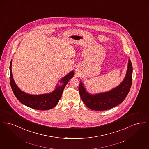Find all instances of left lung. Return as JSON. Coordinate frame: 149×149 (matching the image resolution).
I'll list each match as a JSON object with an SVG mask.
<instances>
[{"label":"left lung","mask_w":149,"mask_h":149,"mask_svg":"<svg viewBox=\"0 0 149 149\" xmlns=\"http://www.w3.org/2000/svg\"><path fill=\"white\" fill-rule=\"evenodd\" d=\"M132 81V65L130 59L128 61L125 77L120 84L106 92L91 94L88 92L80 81L79 92L85 105L94 111H105L120 104L127 95Z\"/></svg>","instance_id":"left-lung-1"}]
</instances>
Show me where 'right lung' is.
Masks as SVG:
<instances>
[{
  "instance_id": "add662e5",
  "label": "right lung",
  "mask_w": 149,
  "mask_h": 149,
  "mask_svg": "<svg viewBox=\"0 0 149 149\" xmlns=\"http://www.w3.org/2000/svg\"><path fill=\"white\" fill-rule=\"evenodd\" d=\"M12 60L10 61L9 66L10 83L15 96L23 104L37 110H49L56 106L61 97L65 86L74 75V71H71L61 79L58 82L61 85H58L57 83L55 90L52 92L32 95L22 91L15 84L12 75Z\"/></svg>"
}]
</instances>
